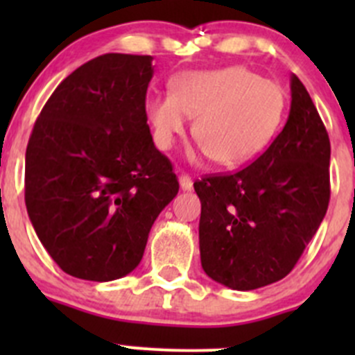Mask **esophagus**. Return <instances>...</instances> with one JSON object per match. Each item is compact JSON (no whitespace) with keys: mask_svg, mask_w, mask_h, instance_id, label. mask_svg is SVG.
<instances>
[{"mask_svg":"<svg viewBox=\"0 0 355 355\" xmlns=\"http://www.w3.org/2000/svg\"><path fill=\"white\" fill-rule=\"evenodd\" d=\"M178 182H180L182 191H192V178L189 177V175H180V177H178Z\"/></svg>","mask_w":355,"mask_h":355,"instance_id":"obj_1","label":"esophagus"}]
</instances>
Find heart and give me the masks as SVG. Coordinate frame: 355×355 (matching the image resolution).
Masks as SVG:
<instances>
[{
    "instance_id": "b5f03b06",
    "label": "heart",
    "mask_w": 355,
    "mask_h": 355,
    "mask_svg": "<svg viewBox=\"0 0 355 355\" xmlns=\"http://www.w3.org/2000/svg\"><path fill=\"white\" fill-rule=\"evenodd\" d=\"M284 113V89L245 67L189 71L171 82V94L146 105L157 149L170 151L191 116L200 155L221 166H239L259 156L277 137Z\"/></svg>"
}]
</instances>
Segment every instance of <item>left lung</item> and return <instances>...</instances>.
Segmentation results:
<instances>
[{"label":"left lung","mask_w":355,"mask_h":355,"mask_svg":"<svg viewBox=\"0 0 355 355\" xmlns=\"http://www.w3.org/2000/svg\"><path fill=\"white\" fill-rule=\"evenodd\" d=\"M290 113L270 148L244 170L204 177L199 249L202 270L232 290L285 278L320 228L330 202V139L297 75Z\"/></svg>","instance_id":"left-lung-1"}]
</instances>
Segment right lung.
<instances>
[{
  "label": "right lung",
  "mask_w": 355,
  "mask_h": 355,
  "mask_svg": "<svg viewBox=\"0 0 355 355\" xmlns=\"http://www.w3.org/2000/svg\"><path fill=\"white\" fill-rule=\"evenodd\" d=\"M153 56L108 53L55 89L25 153V206L39 241L75 278L111 282L141 263L157 214L178 192L153 142Z\"/></svg>",
  "instance_id": "1"
}]
</instances>
